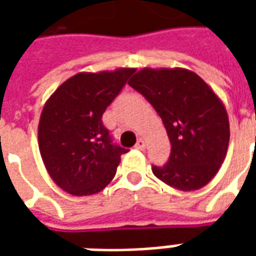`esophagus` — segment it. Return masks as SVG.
<instances>
[{
    "mask_svg": "<svg viewBox=\"0 0 256 256\" xmlns=\"http://www.w3.org/2000/svg\"><path fill=\"white\" fill-rule=\"evenodd\" d=\"M145 145H146V142H145L144 138H140L138 141H137V144H136V148L140 150H145Z\"/></svg>",
    "mask_w": 256,
    "mask_h": 256,
    "instance_id": "34e87169",
    "label": "esophagus"
}]
</instances>
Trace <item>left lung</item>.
Wrapping results in <instances>:
<instances>
[{
  "instance_id": "left-lung-1",
  "label": "left lung",
  "mask_w": 256,
  "mask_h": 256,
  "mask_svg": "<svg viewBox=\"0 0 256 256\" xmlns=\"http://www.w3.org/2000/svg\"><path fill=\"white\" fill-rule=\"evenodd\" d=\"M128 84L150 101L172 144L168 162L152 172L172 188L190 192L215 177L229 146V118L214 90L185 68H142Z\"/></svg>"
}]
</instances>
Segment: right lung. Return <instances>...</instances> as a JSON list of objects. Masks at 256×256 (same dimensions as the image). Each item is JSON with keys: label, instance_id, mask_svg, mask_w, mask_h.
I'll return each instance as SVG.
<instances>
[{"label": "right lung", "instance_id": "add662e5", "mask_svg": "<svg viewBox=\"0 0 256 256\" xmlns=\"http://www.w3.org/2000/svg\"><path fill=\"white\" fill-rule=\"evenodd\" d=\"M134 71L79 72L45 102L38 124L40 152L50 178L70 194L98 193L115 177L128 150L112 144L101 118Z\"/></svg>", "mask_w": 256, "mask_h": 256}]
</instances>
